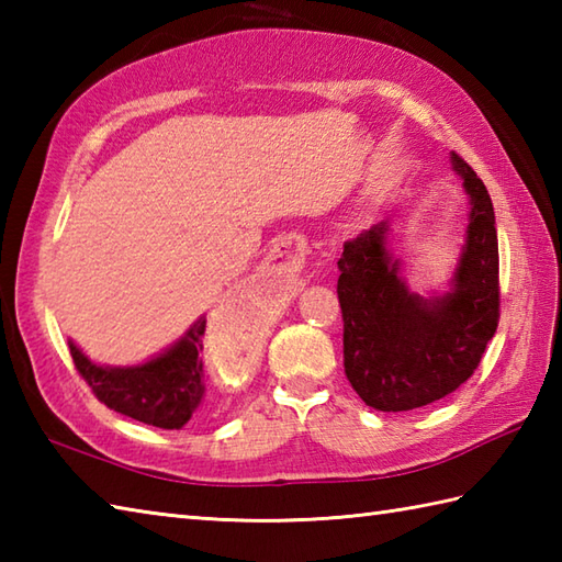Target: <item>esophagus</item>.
<instances>
[{"mask_svg":"<svg viewBox=\"0 0 562 562\" xmlns=\"http://www.w3.org/2000/svg\"><path fill=\"white\" fill-rule=\"evenodd\" d=\"M268 266H270L272 270H280V272H294V270H296L294 260H292V256H290V250H284L282 246H274V248L270 250Z\"/></svg>","mask_w":562,"mask_h":562,"instance_id":"obj_1","label":"esophagus"}]
</instances>
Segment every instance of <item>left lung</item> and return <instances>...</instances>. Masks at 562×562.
I'll use <instances>...</instances> for the list:
<instances>
[{
  "mask_svg": "<svg viewBox=\"0 0 562 562\" xmlns=\"http://www.w3.org/2000/svg\"><path fill=\"white\" fill-rule=\"evenodd\" d=\"M469 195V224L447 292H411L389 250V222L338 260L345 374L376 411L398 413L445 398L473 374L499 318V258L493 202L459 154H449Z\"/></svg>",
  "mask_w": 562,
  "mask_h": 562,
  "instance_id": "1",
  "label": "left lung"
}]
</instances>
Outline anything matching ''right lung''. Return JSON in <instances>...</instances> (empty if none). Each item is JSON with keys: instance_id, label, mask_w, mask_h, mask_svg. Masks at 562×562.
Listing matches in <instances>:
<instances>
[{"instance_id": "1", "label": "right lung", "mask_w": 562, "mask_h": 562, "mask_svg": "<svg viewBox=\"0 0 562 562\" xmlns=\"http://www.w3.org/2000/svg\"><path fill=\"white\" fill-rule=\"evenodd\" d=\"M207 318L200 316L171 348L133 367L97 364L69 340L77 372L111 411L161 429H181L200 408L205 396L202 384V338Z\"/></svg>"}]
</instances>
